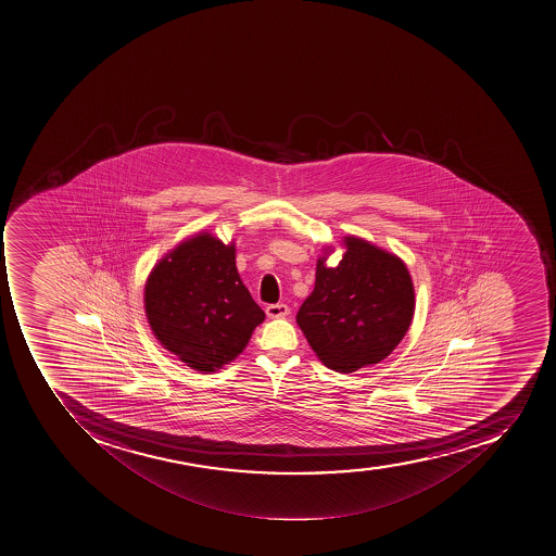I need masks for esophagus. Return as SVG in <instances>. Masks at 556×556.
<instances>
[{
	"label": "esophagus",
	"mask_w": 556,
	"mask_h": 556,
	"mask_svg": "<svg viewBox=\"0 0 556 556\" xmlns=\"http://www.w3.org/2000/svg\"><path fill=\"white\" fill-rule=\"evenodd\" d=\"M266 316L268 317H285L290 314V307L286 303H270L265 308Z\"/></svg>",
	"instance_id": "obj_1"
}]
</instances>
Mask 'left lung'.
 <instances>
[{"instance_id": "obj_1", "label": "left lung", "mask_w": 556, "mask_h": 556, "mask_svg": "<svg viewBox=\"0 0 556 556\" xmlns=\"http://www.w3.org/2000/svg\"><path fill=\"white\" fill-rule=\"evenodd\" d=\"M345 249L336 268L317 260L316 286L296 314L317 358L342 374L390 356L414 314L413 280L400 257L356 237Z\"/></svg>"}]
</instances>
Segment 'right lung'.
Returning <instances> with one entry per match:
<instances>
[{"mask_svg":"<svg viewBox=\"0 0 556 556\" xmlns=\"http://www.w3.org/2000/svg\"><path fill=\"white\" fill-rule=\"evenodd\" d=\"M146 313L161 344L200 372L237 358L265 319L240 280L233 243L207 233L180 243L154 266Z\"/></svg>","mask_w":556,"mask_h":556,"instance_id":"obj_1","label":"right lung"}]
</instances>
